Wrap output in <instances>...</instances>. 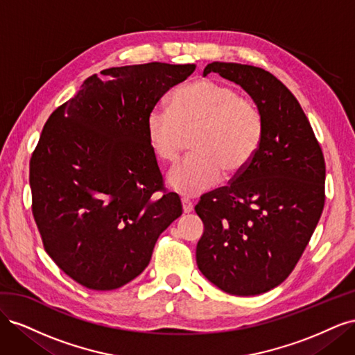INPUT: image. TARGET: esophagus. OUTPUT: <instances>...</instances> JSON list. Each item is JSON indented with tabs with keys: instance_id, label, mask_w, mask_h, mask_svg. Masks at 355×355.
<instances>
[{
	"instance_id": "obj_1",
	"label": "esophagus",
	"mask_w": 355,
	"mask_h": 355,
	"mask_svg": "<svg viewBox=\"0 0 355 355\" xmlns=\"http://www.w3.org/2000/svg\"><path fill=\"white\" fill-rule=\"evenodd\" d=\"M182 207H184V213H191L192 209H194V204L188 198H182Z\"/></svg>"
}]
</instances>
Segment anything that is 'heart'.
Here are the masks:
<instances>
[{"instance_id":"1","label":"heart","mask_w":355,"mask_h":355,"mask_svg":"<svg viewBox=\"0 0 355 355\" xmlns=\"http://www.w3.org/2000/svg\"><path fill=\"white\" fill-rule=\"evenodd\" d=\"M191 135L196 154L170 168L167 184L179 194L198 196L219 184L225 170L237 175L249 166L262 142V112L227 84L191 83L171 96L170 112L149 111L146 136L153 153L171 163Z\"/></svg>"}]
</instances>
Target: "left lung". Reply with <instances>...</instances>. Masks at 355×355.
I'll return each mask as SVG.
<instances>
[{
    "instance_id": "obj_1",
    "label": "left lung",
    "mask_w": 355,
    "mask_h": 355,
    "mask_svg": "<svg viewBox=\"0 0 355 355\" xmlns=\"http://www.w3.org/2000/svg\"><path fill=\"white\" fill-rule=\"evenodd\" d=\"M210 72L247 92L263 136L231 185L196 206L204 223L197 265L223 292L254 296L282 284L302 256L324 207V157L299 102L272 73L227 62L209 63L202 75Z\"/></svg>"
}]
</instances>
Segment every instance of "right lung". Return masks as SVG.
<instances>
[{
	"instance_id": "right-lung-1",
	"label": "right lung",
	"mask_w": 355,
	"mask_h": 355,
	"mask_svg": "<svg viewBox=\"0 0 355 355\" xmlns=\"http://www.w3.org/2000/svg\"><path fill=\"white\" fill-rule=\"evenodd\" d=\"M194 71L151 62L111 68L106 81L94 73L42 128L29 163L32 213L49 256L81 286L132 282L182 214L179 197L164 192L146 116Z\"/></svg>"
}]
</instances>
